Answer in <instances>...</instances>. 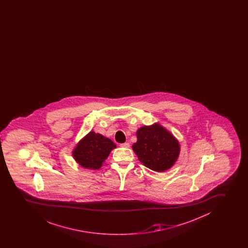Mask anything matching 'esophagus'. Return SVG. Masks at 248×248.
Wrapping results in <instances>:
<instances>
[{
	"mask_svg": "<svg viewBox=\"0 0 248 248\" xmlns=\"http://www.w3.org/2000/svg\"><path fill=\"white\" fill-rule=\"evenodd\" d=\"M120 147H129V142H124V143L120 144Z\"/></svg>",
	"mask_w": 248,
	"mask_h": 248,
	"instance_id": "34e87169",
	"label": "esophagus"
}]
</instances>
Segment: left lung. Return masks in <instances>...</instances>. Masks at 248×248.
<instances>
[{"instance_id":"left-lung-1","label":"left lung","mask_w":248,"mask_h":248,"mask_svg":"<svg viewBox=\"0 0 248 248\" xmlns=\"http://www.w3.org/2000/svg\"><path fill=\"white\" fill-rule=\"evenodd\" d=\"M132 149L146 167L157 172L170 169L179 157V141L158 123L140 127Z\"/></svg>"}]
</instances>
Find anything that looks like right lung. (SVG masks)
Returning <instances> with one entry per match:
<instances>
[{
  "instance_id": "right-lung-1",
  "label": "right lung",
  "mask_w": 248,
  "mask_h": 248,
  "mask_svg": "<svg viewBox=\"0 0 248 248\" xmlns=\"http://www.w3.org/2000/svg\"><path fill=\"white\" fill-rule=\"evenodd\" d=\"M116 147L109 138L91 130L77 143L72 150V156L83 168L99 170Z\"/></svg>"
}]
</instances>
